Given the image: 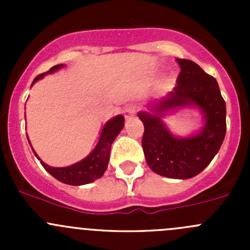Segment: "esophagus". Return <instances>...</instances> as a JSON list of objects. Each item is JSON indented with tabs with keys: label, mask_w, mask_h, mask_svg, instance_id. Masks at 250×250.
I'll list each match as a JSON object with an SVG mask.
<instances>
[{
	"label": "esophagus",
	"mask_w": 250,
	"mask_h": 250,
	"mask_svg": "<svg viewBox=\"0 0 250 250\" xmlns=\"http://www.w3.org/2000/svg\"><path fill=\"white\" fill-rule=\"evenodd\" d=\"M135 113V106L133 104H127L125 106V109H123V115H125V117L127 118H132L133 116H134Z\"/></svg>",
	"instance_id": "34e87169"
}]
</instances>
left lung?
<instances>
[{
    "label": "left lung",
    "instance_id": "obj_1",
    "mask_svg": "<svg viewBox=\"0 0 250 250\" xmlns=\"http://www.w3.org/2000/svg\"><path fill=\"white\" fill-rule=\"evenodd\" d=\"M181 71L172 92L138 112L144 123L143 148L152 172L172 179H190L200 174L218 153L226 134V105L219 84L196 62L176 59ZM196 107L204 115V127L188 137H176L163 118Z\"/></svg>",
    "mask_w": 250,
    "mask_h": 250
}]
</instances>
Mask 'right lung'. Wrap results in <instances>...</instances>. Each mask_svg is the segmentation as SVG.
<instances>
[{
	"label": "right lung",
	"instance_id": "1",
	"mask_svg": "<svg viewBox=\"0 0 250 250\" xmlns=\"http://www.w3.org/2000/svg\"><path fill=\"white\" fill-rule=\"evenodd\" d=\"M62 67H64V64L55 65V66H53L49 71L44 72V74L42 75H39V76L34 80L32 84H34L35 82H37L39 80H41V78H43L46 75L53 74V72L58 71V70L62 69ZM123 125H125V117H123L122 115H117L107 121V122L105 123L104 127H103L102 133H100L99 141H98L94 150H93L87 157L83 158L82 161L75 163V165L67 166V167H50V166L46 165V163L37 156L35 150L32 151H34L35 156L39 158V161H41V165L43 166L44 169H46L50 175L54 176L57 180L62 181V183L64 184H67V185H85V184L93 183L94 180H97V179L102 178V176L104 175L105 170H106L107 168V165H109L111 145H112L116 137L120 134ZM27 140H29V138H27Z\"/></svg>",
	"mask_w": 250,
	"mask_h": 250
}]
</instances>
